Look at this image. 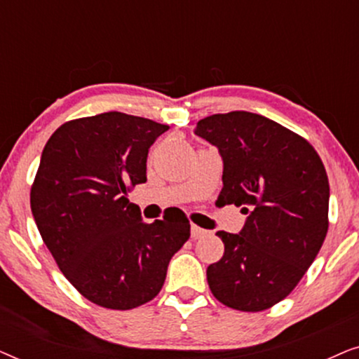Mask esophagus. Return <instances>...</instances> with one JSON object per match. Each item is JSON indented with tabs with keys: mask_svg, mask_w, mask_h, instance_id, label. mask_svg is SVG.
I'll return each mask as SVG.
<instances>
[{
	"mask_svg": "<svg viewBox=\"0 0 359 359\" xmlns=\"http://www.w3.org/2000/svg\"><path fill=\"white\" fill-rule=\"evenodd\" d=\"M208 233V230L198 227V225H191V237L193 238H201Z\"/></svg>",
	"mask_w": 359,
	"mask_h": 359,
	"instance_id": "obj_1",
	"label": "esophagus"
}]
</instances>
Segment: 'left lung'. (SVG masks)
<instances>
[{
	"mask_svg": "<svg viewBox=\"0 0 359 359\" xmlns=\"http://www.w3.org/2000/svg\"><path fill=\"white\" fill-rule=\"evenodd\" d=\"M194 134L222 156L224 188L215 204L242 205L248 215L240 233H215L225 250L208 268L210 291L237 311L273 307L297 286L325 240V166L306 139L253 112L204 117Z\"/></svg>",
	"mask_w": 359,
	"mask_h": 359,
	"instance_id": "8db88e82",
	"label": "left lung"
}]
</instances>
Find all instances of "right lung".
Listing matches in <instances>:
<instances>
[{"instance_id":"obj_1","label":"right lung","mask_w":359,"mask_h":359,"mask_svg":"<svg viewBox=\"0 0 359 359\" xmlns=\"http://www.w3.org/2000/svg\"><path fill=\"white\" fill-rule=\"evenodd\" d=\"M168 129L111 111L65 122L43 147L31 188L34 220L60 271L101 307L151 301L191 235L184 214L145 224L127 199L147 181L149 149Z\"/></svg>"}]
</instances>
